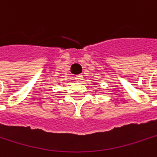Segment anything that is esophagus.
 <instances>
[{
    "instance_id": "34e87169",
    "label": "esophagus",
    "mask_w": 157,
    "mask_h": 157,
    "mask_svg": "<svg viewBox=\"0 0 157 157\" xmlns=\"http://www.w3.org/2000/svg\"><path fill=\"white\" fill-rule=\"evenodd\" d=\"M75 78H76V81H77V82H81L83 80V75H78V76L75 77Z\"/></svg>"
}]
</instances>
